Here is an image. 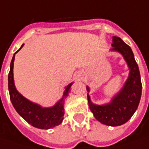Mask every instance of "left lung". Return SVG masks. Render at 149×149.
I'll return each instance as SVG.
<instances>
[{
    "mask_svg": "<svg viewBox=\"0 0 149 149\" xmlns=\"http://www.w3.org/2000/svg\"><path fill=\"white\" fill-rule=\"evenodd\" d=\"M112 46L110 51L120 53L126 62L130 70L128 78L120 91L108 104H93L89 93L87 99L91 111L98 121L109 126H118L129 121L135 113L141 98L142 84L138 64L130 46L118 36H113ZM86 90L90 92L89 86H86Z\"/></svg>",
    "mask_w": 149,
    "mask_h": 149,
    "instance_id": "1",
    "label": "left lung"
}]
</instances>
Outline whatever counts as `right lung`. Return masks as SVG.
<instances>
[{
  "instance_id": "1",
  "label": "right lung",
  "mask_w": 149,
  "mask_h": 149,
  "mask_svg": "<svg viewBox=\"0 0 149 149\" xmlns=\"http://www.w3.org/2000/svg\"><path fill=\"white\" fill-rule=\"evenodd\" d=\"M24 45V44H23L20 49L15 52L10 63V69L8 76V86L11 103L17 113L30 125L38 129L48 130L61 124L63 120L64 100L67 96L68 95L71 86L73 84V82H71L65 86L63 97L52 107L44 108L41 107L40 104L33 103L26 99L17 91L15 87L13 73L15 54L19 52Z\"/></svg>"
}]
</instances>
